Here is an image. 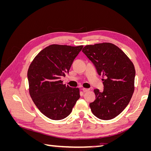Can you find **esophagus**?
Returning a JSON list of instances; mask_svg holds the SVG:
<instances>
[{"label":"esophagus","mask_w":151,"mask_h":151,"mask_svg":"<svg viewBox=\"0 0 151 151\" xmlns=\"http://www.w3.org/2000/svg\"><path fill=\"white\" fill-rule=\"evenodd\" d=\"M89 89H86V88H83V91L84 93H86V92H88L89 91Z\"/></svg>","instance_id":"esophagus-1"}]
</instances>
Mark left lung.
<instances>
[{
    "instance_id": "1",
    "label": "left lung",
    "mask_w": 151,
    "mask_h": 151,
    "mask_svg": "<svg viewBox=\"0 0 151 151\" xmlns=\"http://www.w3.org/2000/svg\"><path fill=\"white\" fill-rule=\"evenodd\" d=\"M83 52L93 63L104 89H94L96 99L89 106L94 116L103 120L117 116L129 104L134 91L135 70L125 53L110 43L86 45Z\"/></svg>"
}]
</instances>
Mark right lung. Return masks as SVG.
I'll return each instance as SVG.
<instances>
[{
	"instance_id": "1",
	"label": "right lung",
	"mask_w": 151,
	"mask_h": 151,
	"mask_svg": "<svg viewBox=\"0 0 151 151\" xmlns=\"http://www.w3.org/2000/svg\"><path fill=\"white\" fill-rule=\"evenodd\" d=\"M83 46L52 45L42 50L29 65V94L44 115L53 120L66 118L80 98L79 88L63 84L60 80L69 72Z\"/></svg>"
}]
</instances>
